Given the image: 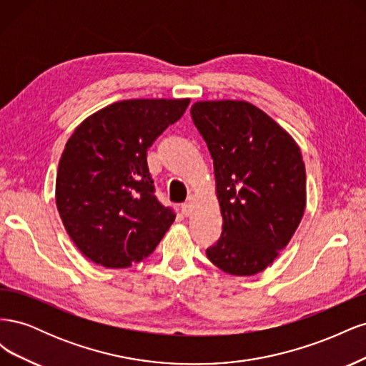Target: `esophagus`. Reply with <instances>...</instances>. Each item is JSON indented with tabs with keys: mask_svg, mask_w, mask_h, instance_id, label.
Wrapping results in <instances>:
<instances>
[{
	"mask_svg": "<svg viewBox=\"0 0 366 366\" xmlns=\"http://www.w3.org/2000/svg\"><path fill=\"white\" fill-rule=\"evenodd\" d=\"M191 212H192V204H191V203H184V204L182 206V214H183L184 217H187V215H191Z\"/></svg>",
	"mask_w": 366,
	"mask_h": 366,
	"instance_id": "1",
	"label": "esophagus"
}]
</instances>
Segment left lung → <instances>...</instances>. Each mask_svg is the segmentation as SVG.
<instances>
[{
  "label": "left lung",
  "mask_w": 366,
  "mask_h": 366,
  "mask_svg": "<svg viewBox=\"0 0 366 366\" xmlns=\"http://www.w3.org/2000/svg\"><path fill=\"white\" fill-rule=\"evenodd\" d=\"M214 160L223 232L209 261L235 276L265 270L289 244L305 203V164L293 137L246 101L191 108Z\"/></svg>",
  "instance_id": "obj_1"
}]
</instances>
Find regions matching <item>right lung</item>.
<instances>
[{
  "label": "right lung",
  "instance_id": "right-lung-1",
  "mask_svg": "<svg viewBox=\"0 0 366 366\" xmlns=\"http://www.w3.org/2000/svg\"><path fill=\"white\" fill-rule=\"evenodd\" d=\"M191 99H129L74 129L61 156L56 206L74 246L94 264L125 269L149 257L175 214L154 195L147 151Z\"/></svg>",
  "mask_w": 366,
  "mask_h": 366
}]
</instances>
